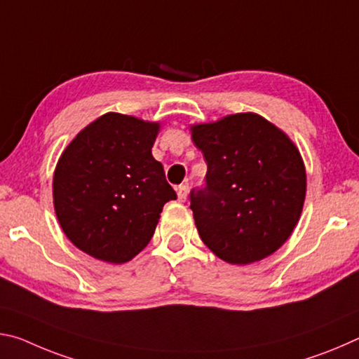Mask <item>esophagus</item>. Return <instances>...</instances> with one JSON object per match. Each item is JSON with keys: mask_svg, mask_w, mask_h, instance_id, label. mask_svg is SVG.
Listing matches in <instances>:
<instances>
[{"mask_svg": "<svg viewBox=\"0 0 359 359\" xmlns=\"http://www.w3.org/2000/svg\"><path fill=\"white\" fill-rule=\"evenodd\" d=\"M177 196H179V201L184 203L187 196H188V187L187 185H180L177 187Z\"/></svg>", "mask_w": 359, "mask_h": 359, "instance_id": "1", "label": "esophagus"}]
</instances>
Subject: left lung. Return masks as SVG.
<instances>
[{
  "label": "left lung",
  "instance_id": "8db88e82",
  "mask_svg": "<svg viewBox=\"0 0 359 359\" xmlns=\"http://www.w3.org/2000/svg\"><path fill=\"white\" fill-rule=\"evenodd\" d=\"M191 139L208 163L205 187L190 193L201 241L231 264L278 250L306 199V168L291 139L252 112L193 125Z\"/></svg>",
  "mask_w": 359,
  "mask_h": 359
}]
</instances>
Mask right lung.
Wrapping results in <instances>:
<instances>
[{
  "mask_svg": "<svg viewBox=\"0 0 359 359\" xmlns=\"http://www.w3.org/2000/svg\"><path fill=\"white\" fill-rule=\"evenodd\" d=\"M160 123L117 112L72 139L53 174L60 226L90 257L121 264L149 244L163 205L177 194L151 156Z\"/></svg>",
  "mask_w": 359,
  "mask_h": 359,
  "instance_id": "1",
  "label": "right lung"
}]
</instances>
